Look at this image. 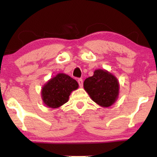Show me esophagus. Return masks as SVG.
I'll return each mask as SVG.
<instances>
[{"instance_id":"esophagus-1","label":"esophagus","mask_w":157,"mask_h":157,"mask_svg":"<svg viewBox=\"0 0 157 157\" xmlns=\"http://www.w3.org/2000/svg\"><path fill=\"white\" fill-rule=\"evenodd\" d=\"M78 83L79 84V86L80 87H82L83 86V80L82 78H78Z\"/></svg>"}]
</instances>
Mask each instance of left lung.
Wrapping results in <instances>:
<instances>
[{"label": "left lung", "instance_id": "obj_1", "mask_svg": "<svg viewBox=\"0 0 157 157\" xmlns=\"http://www.w3.org/2000/svg\"><path fill=\"white\" fill-rule=\"evenodd\" d=\"M90 98L101 107H109L119 98V83L117 77L104 69H96L83 82Z\"/></svg>", "mask_w": 157, "mask_h": 157}]
</instances>
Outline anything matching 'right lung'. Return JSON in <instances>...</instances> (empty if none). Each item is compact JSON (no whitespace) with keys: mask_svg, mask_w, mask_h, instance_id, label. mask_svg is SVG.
Wrapping results in <instances>:
<instances>
[{"mask_svg":"<svg viewBox=\"0 0 157 157\" xmlns=\"http://www.w3.org/2000/svg\"><path fill=\"white\" fill-rule=\"evenodd\" d=\"M78 88L75 79L63 73L58 74L45 83L41 89L44 104L51 109H57L68 101L70 94Z\"/></svg>","mask_w":157,"mask_h":157,"instance_id":"1","label":"right lung"}]
</instances>
